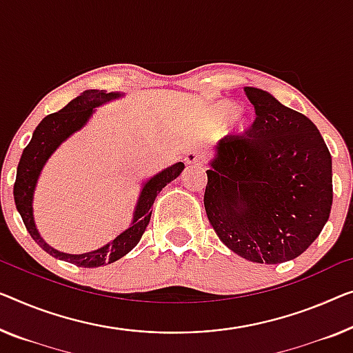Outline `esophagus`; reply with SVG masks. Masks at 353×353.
I'll return each instance as SVG.
<instances>
[{
    "mask_svg": "<svg viewBox=\"0 0 353 353\" xmlns=\"http://www.w3.org/2000/svg\"><path fill=\"white\" fill-rule=\"evenodd\" d=\"M183 163H185L187 166H199L203 165V157L194 154V152H188V154L183 157Z\"/></svg>",
    "mask_w": 353,
    "mask_h": 353,
    "instance_id": "34e87169",
    "label": "esophagus"
}]
</instances>
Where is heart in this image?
Masks as SVG:
<instances>
[{
    "mask_svg": "<svg viewBox=\"0 0 353 353\" xmlns=\"http://www.w3.org/2000/svg\"><path fill=\"white\" fill-rule=\"evenodd\" d=\"M239 110H241V108L238 103L230 101V99H223V101L215 103L214 106L210 108L209 117L215 125H222L225 122H228V120H231L233 117H236V115L239 114ZM252 123H254V120H252L250 117H239L238 123H236L234 128L238 133L244 134L245 131H249Z\"/></svg>",
    "mask_w": 353,
    "mask_h": 353,
    "instance_id": "1",
    "label": "heart"
}]
</instances>
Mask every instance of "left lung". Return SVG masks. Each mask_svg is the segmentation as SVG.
Listing matches in <instances>:
<instances>
[{"label": "left lung", "instance_id": "8db88e82", "mask_svg": "<svg viewBox=\"0 0 353 353\" xmlns=\"http://www.w3.org/2000/svg\"><path fill=\"white\" fill-rule=\"evenodd\" d=\"M256 120L247 138L214 147L204 208L220 241L254 263L277 265L311 245L330 217L333 171L306 115L270 92L245 87Z\"/></svg>", "mask_w": 353, "mask_h": 353}]
</instances>
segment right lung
Here are the masks:
<instances>
[{
  "mask_svg": "<svg viewBox=\"0 0 353 353\" xmlns=\"http://www.w3.org/2000/svg\"><path fill=\"white\" fill-rule=\"evenodd\" d=\"M123 97L125 94L120 92H83L81 97L68 103L59 112L42 119V122L36 126L34 133L31 136L30 144L25 147L23 154L20 157L17 177H15L14 183L15 208H17L20 217H22L25 227L28 230L31 238L34 239V243L54 259L74 263L81 268H98L122 259L130 250H133L143 238L147 225L150 222L152 206H154L155 198L159 196V193L168 183L177 179L183 171V168H185L182 161H179L144 181L134 206L133 220H131L128 228L119 233L108 244L98 247V249L83 252V254H66V252L54 249L41 238L34 223L33 199L36 185H38L39 176L44 170L46 163L49 161L50 157L55 154V150L66 139H70L72 134L81 131L83 126L90 122L93 114L97 112V108Z\"/></svg>",
  "mask_w": 353,
  "mask_h": 353,
  "instance_id": "add662e5",
  "label": "right lung"
}]
</instances>
